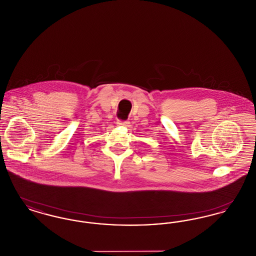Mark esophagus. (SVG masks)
Here are the masks:
<instances>
[{
  "label": "esophagus",
  "mask_w": 256,
  "mask_h": 256,
  "mask_svg": "<svg viewBox=\"0 0 256 256\" xmlns=\"http://www.w3.org/2000/svg\"><path fill=\"white\" fill-rule=\"evenodd\" d=\"M117 124H120V126H128V124H130V122H126V121H118Z\"/></svg>",
  "instance_id": "34e87169"
}]
</instances>
